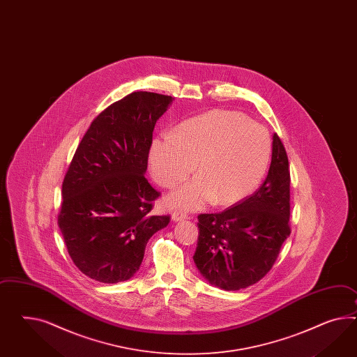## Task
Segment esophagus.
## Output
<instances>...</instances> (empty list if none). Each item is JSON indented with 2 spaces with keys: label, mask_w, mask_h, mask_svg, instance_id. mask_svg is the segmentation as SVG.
Listing matches in <instances>:
<instances>
[{
  "label": "esophagus",
  "mask_w": 357,
  "mask_h": 357,
  "mask_svg": "<svg viewBox=\"0 0 357 357\" xmlns=\"http://www.w3.org/2000/svg\"><path fill=\"white\" fill-rule=\"evenodd\" d=\"M173 221H183L185 218H188L187 213L182 212V211H175L172 215Z\"/></svg>",
  "instance_id": "34e87169"
}]
</instances>
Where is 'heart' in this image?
Masks as SVG:
<instances>
[{
  "mask_svg": "<svg viewBox=\"0 0 357 357\" xmlns=\"http://www.w3.org/2000/svg\"><path fill=\"white\" fill-rule=\"evenodd\" d=\"M149 160L155 182L165 188L184 182L196 165L199 176L174 193L175 205H231L260 183L269 165L270 136L241 113L212 110L181 123L173 136L155 139Z\"/></svg>",
  "mask_w": 357,
  "mask_h": 357,
  "instance_id": "obj_1",
  "label": "heart"
}]
</instances>
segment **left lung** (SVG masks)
Returning <instances> with one entry per match:
<instances>
[{
  "mask_svg": "<svg viewBox=\"0 0 357 357\" xmlns=\"http://www.w3.org/2000/svg\"><path fill=\"white\" fill-rule=\"evenodd\" d=\"M289 182V157L274 134L269 173L260 188L223 212L197 215L193 261L209 283L236 291L269 273L291 234Z\"/></svg>",
  "mask_w": 357,
  "mask_h": 357,
  "instance_id": "8db88e82",
  "label": "left lung"
}]
</instances>
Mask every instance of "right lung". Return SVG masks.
I'll return each instance as SVG.
<instances>
[{
  "instance_id": "right-lung-1",
  "label": "right lung",
  "mask_w": 357,
  "mask_h": 357,
  "mask_svg": "<svg viewBox=\"0 0 357 357\" xmlns=\"http://www.w3.org/2000/svg\"><path fill=\"white\" fill-rule=\"evenodd\" d=\"M173 97L137 91L107 106L77 145L62 183L58 226L91 280L118 283L140 268L145 245L170 215H153L161 192L144 176L155 122Z\"/></svg>"
}]
</instances>
